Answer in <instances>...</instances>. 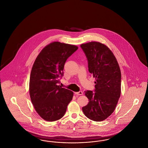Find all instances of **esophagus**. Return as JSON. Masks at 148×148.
<instances>
[{
	"instance_id": "1",
	"label": "esophagus",
	"mask_w": 148,
	"mask_h": 148,
	"mask_svg": "<svg viewBox=\"0 0 148 148\" xmlns=\"http://www.w3.org/2000/svg\"><path fill=\"white\" fill-rule=\"evenodd\" d=\"M75 94L78 95H83V92H82V91H79V92H75Z\"/></svg>"
}]
</instances>
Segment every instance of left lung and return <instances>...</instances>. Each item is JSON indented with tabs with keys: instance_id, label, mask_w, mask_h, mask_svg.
Returning <instances> with one entry per match:
<instances>
[{
	"instance_id": "left-lung-1",
	"label": "left lung",
	"mask_w": 148,
	"mask_h": 148,
	"mask_svg": "<svg viewBox=\"0 0 148 148\" xmlns=\"http://www.w3.org/2000/svg\"><path fill=\"white\" fill-rule=\"evenodd\" d=\"M88 60L89 71L95 77V91H85L89 103L82 108L91 120L100 122L114 111L121 93V72L112 52L105 45L90 42L80 45Z\"/></svg>"
}]
</instances>
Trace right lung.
Masks as SVG:
<instances>
[{
	"label": "right lung",
	"instance_id": "right-lung-1",
	"mask_svg": "<svg viewBox=\"0 0 148 148\" xmlns=\"http://www.w3.org/2000/svg\"><path fill=\"white\" fill-rule=\"evenodd\" d=\"M75 45L53 42L42 49L33 64L29 93L36 111L42 119L53 122L62 118L73 92L58 83L66 59L77 49Z\"/></svg>",
	"mask_w": 148,
	"mask_h": 148
}]
</instances>
